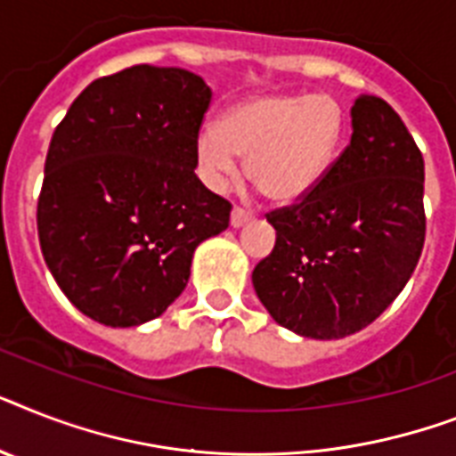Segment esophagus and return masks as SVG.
<instances>
[{
	"instance_id": "1",
	"label": "esophagus",
	"mask_w": 456,
	"mask_h": 456,
	"mask_svg": "<svg viewBox=\"0 0 456 456\" xmlns=\"http://www.w3.org/2000/svg\"><path fill=\"white\" fill-rule=\"evenodd\" d=\"M250 217H253V213H248V210L234 206V208H232V217H229V222H232V227H243Z\"/></svg>"
}]
</instances>
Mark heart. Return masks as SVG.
Wrapping results in <instances>:
<instances>
[{
    "mask_svg": "<svg viewBox=\"0 0 456 456\" xmlns=\"http://www.w3.org/2000/svg\"><path fill=\"white\" fill-rule=\"evenodd\" d=\"M344 144V112L330 95H257L199 133L196 168L210 190L222 191L240 175L273 203H297L330 173Z\"/></svg>",
    "mask_w": 456,
    "mask_h": 456,
    "instance_id": "heart-1",
    "label": "heart"
}]
</instances>
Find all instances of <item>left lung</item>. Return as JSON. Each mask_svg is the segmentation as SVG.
I'll list each match as a JSON object with an SVG mask.
<instances>
[{
  "label": "left lung",
  "instance_id": "obj_1",
  "mask_svg": "<svg viewBox=\"0 0 456 456\" xmlns=\"http://www.w3.org/2000/svg\"><path fill=\"white\" fill-rule=\"evenodd\" d=\"M351 142L302 201L266 213L276 246L253 269L273 321L297 335L339 339L387 309L419 262L424 157L387 100L362 95Z\"/></svg>",
  "mask_w": 456,
  "mask_h": 456
}]
</instances>
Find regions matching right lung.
Instances as JSON below:
<instances>
[{
    "mask_svg": "<svg viewBox=\"0 0 456 456\" xmlns=\"http://www.w3.org/2000/svg\"><path fill=\"white\" fill-rule=\"evenodd\" d=\"M210 98L194 72L133 65L91 81L55 126L37 232L55 283L98 323L161 316L196 246L229 227L232 203L194 173Z\"/></svg>",
    "mask_w": 456,
    "mask_h": 456,
    "instance_id": "right-lung-1",
    "label": "right lung"
}]
</instances>
